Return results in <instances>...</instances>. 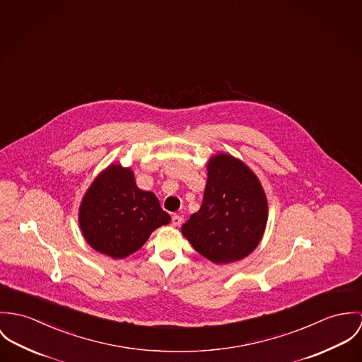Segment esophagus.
Returning <instances> with one entry per match:
<instances>
[{
  "mask_svg": "<svg viewBox=\"0 0 362 362\" xmlns=\"http://www.w3.org/2000/svg\"><path fill=\"white\" fill-rule=\"evenodd\" d=\"M183 223V218L180 215H173L172 216V225L173 226H180Z\"/></svg>",
  "mask_w": 362,
  "mask_h": 362,
  "instance_id": "obj_1",
  "label": "esophagus"
}]
</instances>
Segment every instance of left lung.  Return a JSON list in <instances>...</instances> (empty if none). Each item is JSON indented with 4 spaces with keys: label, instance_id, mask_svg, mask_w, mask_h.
I'll return each instance as SVG.
<instances>
[{
    "label": "left lung",
    "instance_id": "left-lung-1",
    "mask_svg": "<svg viewBox=\"0 0 362 362\" xmlns=\"http://www.w3.org/2000/svg\"><path fill=\"white\" fill-rule=\"evenodd\" d=\"M201 208L183 223L182 233L214 264L250 255L264 236L268 200L257 175L233 156L221 153L206 163Z\"/></svg>",
    "mask_w": 362,
    "mask_h": 362
}]
</instances>
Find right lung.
<instances>
[{
	"mask_svg": "<svg viewBox=\"0 0 362 362\" xmlns=\"http://www.w3.org/2000/svg\"><path fill=\"white\" fill-rule=\"evenodd\" d=\"M170 216L151 192L137 187L134 173L111 163L93 180L79 206L81 235L91 248L114 259L126 258Z\"/></svg>",
	"mask_w": 362,
	"mask_h": 362,
	"instance_id": "1",
	"label": "right lung"
}]
</instances>
